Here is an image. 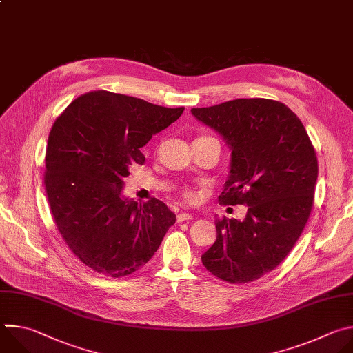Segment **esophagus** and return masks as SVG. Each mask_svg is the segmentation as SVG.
<instances>
[{"label":"esophagus","instance_id":"esophagus-1","mask_svg":"<svg viewBox=\"0 0 353 353\" xmlns=\"http://www.w3.org/2000/svg\"><path fill=\"white\" fill-rule=\"evenodd\" d=\"M192 216H191V214H187V212H181V214H179L177 215V222L180 223V222H184V221H190Z\"/></svg>","mask_w":353,"mask_h":353}]
</instances>
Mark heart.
I'll use <instances>...</instances> for the list:
<instances>
[{"label":"heart","instance_id":"1","mask_svg":"<svg viewBox=\"0 0 353 353\" xmlns=\"http://www.w3.org/2000/svg\"><path fill=\"white\" fill-rule=\"evenodd\" d=\"M195 192L192 190H184L183 191V198L187 201V203H192V201L195 199Z\"/></svg>","mask_w":353,"mask_h":353}]
</instances>
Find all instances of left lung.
Instances as JSON below:
<instances>
[{"label":"left lung","instance_id":"obj_1","mask_svg":"<svg viewBox=\"0 0 353 353\" xmlns=\"http://www.w3.org/2000/svg\"><path fill=\"white\" fill-rule=\"evenodd\" d=\"M191 113L232 150L219 201L247 205L243 221L216 219V240L201 260L222 281H256L285 260L307 223L316 150L299 117L276 100L234 99Z\"/></svg>","mask_w":353,"mask_h":353}]
</instances>
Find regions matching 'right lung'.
Instances as JSON below:
<instances>
[{
  "mask_svg": "<svg viewBox=\"0 0 353 353\" xmlns=\"http://www.w3.org/2000/svg\"><path fill=\"white\" fill-rule=\"evenodd\" d=\"M184 108L93 90L75 99L48 135L44 185L54 222L78 260L113 278L154 257L176 215L158 198L138 204L123 195L141 148L174 123Z\"/></svg>",
  "mask_w": 353,
  "mask_h": 353,
  "instance_id": "add662e5",
  "label": "right lung"
}]
</instances>
